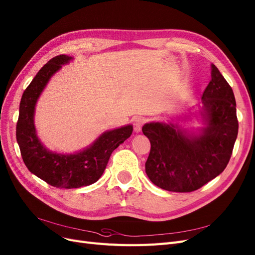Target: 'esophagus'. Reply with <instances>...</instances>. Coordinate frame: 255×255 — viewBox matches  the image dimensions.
<instances>
[{
    "instance_id": "34e87169",
    "label": "esophagus",
    "mask_w": 255,
    "mask_h": 255,
    "mask_svg": "<svg viewBox=\"0 0 255 255\" xmlns=\"http://www.w3.org/2000/svg\"><path fill=\"white\" fill-rule=\"evenodd\" d=\"M144 124V118L142 117H138L134 120V129L136 133H139V131H141V128H142V126H143Z\"/></svg>"
}]
</instances>
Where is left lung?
Returning <instances> with one entry per match:
<instances>
[{
    "mask_svg": "<svg viewBox=\"0 0 255 255\" xmlns=\"http://www.w3.org/2000/svg\"><path fill=\"white\" fill-rule=\"evenodd\" d=\"M198 113L203 127L197 130L182 128L172 119L151 121L142 128L150 141L145 172L158 187L175 192L197 190L228 164L239 131L237 104L231 87L213 64Z\"/></svg>",
    "mask_w": 255,
    "mask_h": 255,
    "instance_id": "1",
    "label": "left lung"
}]
</instances>
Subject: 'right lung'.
<instances>
[{"label":"right lung","instance_id":"add662e5","mask_svg":"<svg viewBox=\"0 0 255 255\" xmlns=\"http://www.w3.org/2000/svg\"><path fill=\"white\" fill-rule=\"evenodd\" d=\"M73 59L58 55L38 71L24 91L16 124V141L25 165L33 175L57 188H78L98 181L112 152L133 133L131 125L106 130L92 144L73 154L52 151L40 142L34 125L36 103L51 77Z\"/></svg>","mask_w":255,"mask_h":255}]
</instances>
